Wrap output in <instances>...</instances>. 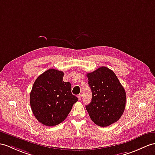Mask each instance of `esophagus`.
Masks as SVG:
<instances>
[{"instance_id":"1","label":"esophagus","mask_w":155,"mask_h":155,"mask_svg":"<svg viewBox=\"0 0 155 155\" xmlns=\"http://www.w3.org/2000/svg\"><path fill=\"white\" fill-rule=\"evenodd\" d=\"M78 97L79 100H81V97H82V96H81V94H80V95H78Z\"/></svg>"}]
</instances>
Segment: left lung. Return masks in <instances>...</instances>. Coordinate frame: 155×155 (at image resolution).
Returning a JSON list of instances; mask_svg holds the SVG:
<instances>
[{
    "instance_id": "1",
    "label": "left lung",
    "mask_w": 155,
    "mask_h": 155,
    "mask_svg": "<svg viewBox=\"0 0 155 155\" xmlns=\"http://www.w3.org/2000/svg\"><path fill=\"white\" fill-rule=\"evenodd\" d=\"M92 99L85 107L92 121L107 127L121 118L126 107V91L114 71L102 66L87 73Z\"/></svg>"
}]
</instances>
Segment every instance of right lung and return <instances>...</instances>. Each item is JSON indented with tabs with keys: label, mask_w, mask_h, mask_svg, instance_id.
<instances>
[{
	"label": "right lung",
	"mask_w": 155,
	"mask_h": 155,
	"mask_svg": "<svg viewBox=\"0 0 155 155\" xmlns=\"http://www.w3.org/2000/svg\"><path fill=\"white\" fill-rule=\"evenodd\" d=\"M64 74L62 71L49 69L33 84L30 105L36 119L45 126H53L62 122L78 101L71 93L70 83L62 81Z\"/></svg>",
	"instance_id": "right-lung-1"
}]
</instances>
